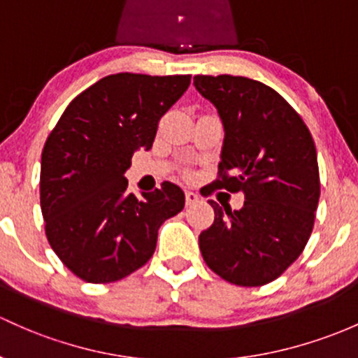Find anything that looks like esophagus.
<instances>
[{"label":"esophagus","mask_w":358,"mask_h":358,"mask_svg":"<svg viewBox=\"0 0 358 358\" xmlns=\"http://www.w3.org/2000/svg\"><path fill=\"white\" fill-rule=\"evenodd\" d=\"M199 201V196L193 193V191H186V206L194 205V203Z\"/></svg>","instance_id":"esophagus-1"}]
</instances>
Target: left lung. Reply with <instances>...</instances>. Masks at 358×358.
Masks as SVG:
<instances>
[{
	"mask_svg": "<svg viewBox=\"0 0 358 358\" xmlns=\"http://www.w3.org/2000/svg\"><path fill=\"white\" fill-rule=\"evenodd\" d=\"M194 87L224 124L215 187L245 198L234 211L210 199L215 220L199 234L203 259L234 285H266L302 255L313 232L321 193L314 140L294 107L264 83L196 75Z\"/></svg>",
	"mask_w": 358,
	"mask_h": 358,
	"instance_id": "1",
	"label": "left lung"
}]
</instances>
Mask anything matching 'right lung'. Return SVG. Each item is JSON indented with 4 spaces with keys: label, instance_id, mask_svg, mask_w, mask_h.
Masks as SVG:
<instances>
[{
    "label": "right lung",
    "instance_id": "add662e5",
    "mask_svg": "<svg viewBox=\"0 0 358 358\" xmlns=\"http://www.w3.org/2000/svg\"><path fill=\"white\" fill-rule=\"evenodd\" d=\"M191 75L117 73L75 97L45 140L41 210L45 236L68 270L88 283L131 275L155 252L160 225L184 208L179 186L128 193L124 172L150 150L160 117Z\"/></svg>",
    "mask_w": 358,
    "mask_h": 358
}]
</instances>
